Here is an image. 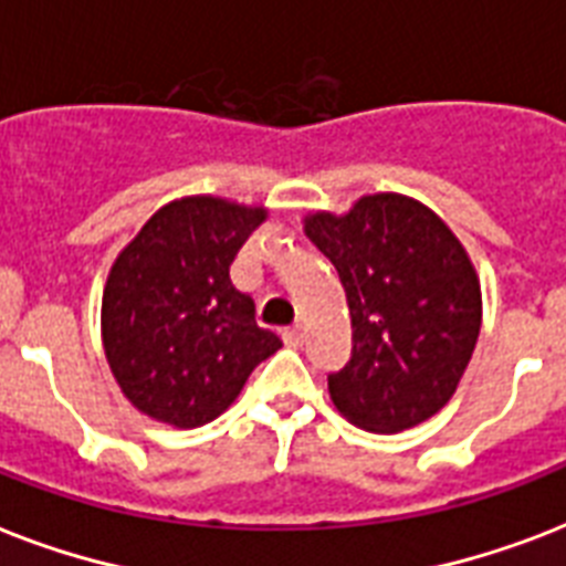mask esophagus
Wrapping results in <instances>:
<instances>
[{
    "label": "esophagus",
    "instance_id": "esophagus-1",
    "mask_svg": "<svg viewBox=\"0 0 566 566\" xmlns=\"http://www.w3.org/2000/svg\"><path fill=\"white\" fill-rule=\"evenodd\" d=\"M282 337H284V344H287V346H300L302 344V326L284 328Z\"/></svg>",
    "mask_w": 566,
    "mask_h": 566
}]
</instances>
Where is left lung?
Masks as SVG:
<instances>
[{"label": "left lung", "mask_w": 566, "mask_h": 566, "mask_svg": "<svg viewBox=\"0 0 566 566\" xmlns=\"http://www.w3.org/2000/svg\"><path fill=\"white\" fill-rule=\"evenodd\" d=\"M305 234L335 264L353 317V358L332 402L376 434L420 426L452 399L482 328V284L447 222L402 193L314 211Z\"/></svg>", "instance_id": "1"}]
</instances>
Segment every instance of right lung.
Listing matches in <instances>:
<instances>
[{
	"label": "right lung",
	"instance_id": "1",
	"mask_svg": "<svg viewBox=\"0 0 566 566\" xmlns=\"http://www.w3.org/2000/svg\"><path fill=\"white\" fill-rule=\"evenodd\" d=\"M264 220V205L181 196L158 208L111 264L102 346L140 413L176 429L205 426L238 399L258 364L282 349L229 275L238 249Z\"/></svg>",
	"mask_w": 566,
	"mask_h": 566
}]
</instances>
